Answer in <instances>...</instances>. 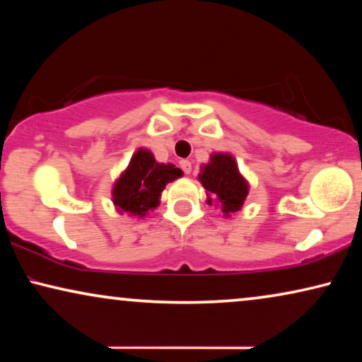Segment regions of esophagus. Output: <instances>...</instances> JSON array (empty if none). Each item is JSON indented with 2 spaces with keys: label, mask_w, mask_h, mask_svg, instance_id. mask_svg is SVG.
I'll use <instances>...</instances> for the list:
<instances>
[{
  "label": "esophagus",
  "mask_w": 362,
  "mask_h": 362,
  "mask_svg": "<svg viewBox=\"0 0 362 362\" xmlns=\"http://www.w3.org/2000/svg\"><path fill=\"white\" fill-rule=\"evenodd\" d=\"M180 166H181V170L185 171V175H189L191 170H192V165H191L189 160H181Z\"/></svg>",
  "instance_id": "esophagus-1"
}]
</instances>
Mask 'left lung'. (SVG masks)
Returning a JSON list of instances; mask_svg holds the SVG:
<instances>
[{
    "instance_id": "obj_1",
    "label": "left lung",
    "mask_w": 362,
    "mask_h": 362,
    "mask_svg": "<svg viewBox=\"0 0 362 362\" xmlns=\"http://www.w3.org/2000/svg\"><path fill=\"white\" fill-rule=\"evenodd\" d=\"M197 176L206 189L207 204L216 202L227 219L242 209L250 186L230 153H212L209 163L201 166Z\"/></svg>"
}]
</instances>
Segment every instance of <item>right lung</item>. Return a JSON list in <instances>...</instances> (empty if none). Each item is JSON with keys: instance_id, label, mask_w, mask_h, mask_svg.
Wrapping results in <instances>:
<instances>
[{"instance_id": "add662e5", "label": "right lung", "mask_w": 362, "mask_h": 362, "mask_svg": "<svg viewBox=\"0 0 362 362\" xmlns=\"http://www.w3.org/2000/svg\"><path fill=\"white\" fill-rule=\"evenodd\" d=\"M182 176L171 163H158L146 148H138L112 187V202L118 214L145 217L160 206L168 182Z\"/></svg>"}]
</instances>
